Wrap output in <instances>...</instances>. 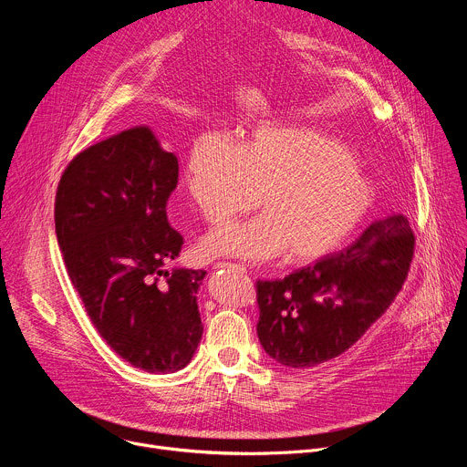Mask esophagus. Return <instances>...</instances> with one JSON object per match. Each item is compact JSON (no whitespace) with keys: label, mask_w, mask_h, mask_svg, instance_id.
<instances>
[{"label":"esophagus","mask_w":467,"mask_h":467,"mask_svg":"<svg viewBox=\"0 0 467 467\" xmlns=\"http://www.w3.org/2000/svg\"><path fill=\"white\" fill-rule=\"evenodd\" d=\"M214 268H231V270H234V272H240V274H245V268L244 265H240V264H236V262H216V265Z\"/></svg>","instance_id":"esophagus-1"}]
</instances>
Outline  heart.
Instances as JSON below:
<instances>
[{"label": "heart", "instance_id": "b5f03b06", "mask_svg": "<svg viewBox=\"0 0 467 467\" xmlns=\"http://www.w3.org/2000/svg\"><path fill=\"white\" fill-rule=\"evenodd\" d=\"M184 188L211 225L258 207L264 216L214 229L202 244L209 256L265 260L283 251L310 262L337 249L375 202L371 181L349 151L319 130L260 125L236 146L203 132L188 150Z\"/></svg>", "mask_w": 467, "mask_h": 467}]
</instances>
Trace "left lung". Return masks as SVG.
I'll list each match as a JSON object with an SVG mask.
<instances>
[{
  "mask_svg": "<svg viewBox=\"0 0 467 467\" xmlns=\"http://www.w3.org/2000/svg\"><path fill=\"white\" fill-rule=\"evenodd\" d=\"M414 247L407 218L389 216L285 279L256 281L264 351L288 368H312L346 353L401 292Z\"/></svg>",
  "mask_w": 467,
  "mask_h": 467,
  "instance_id": "left-lung-1",
  "label": "left lung"
}]
</instances>
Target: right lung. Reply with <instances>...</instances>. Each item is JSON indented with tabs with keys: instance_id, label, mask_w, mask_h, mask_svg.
<instances>
[{
	"instance_id": "add662e5",
	"label": "right lung",
	"mask_w": 467,
	"mask_h": 467,
	"mask_svg": "<svg viewBox=\"0 0 467 467\" xmlns=\"http://www.w3.org/2000/svg\"><path fill=\"white\" fill-rule=\"evenodd\" d=\"M179 164L148 127L72 159L55 195L66 272L109 348L150 373L184 368L203 335L195 294L203 270L164 272L182 245L166 214Z\"/></svg>"
}]
</instances>
